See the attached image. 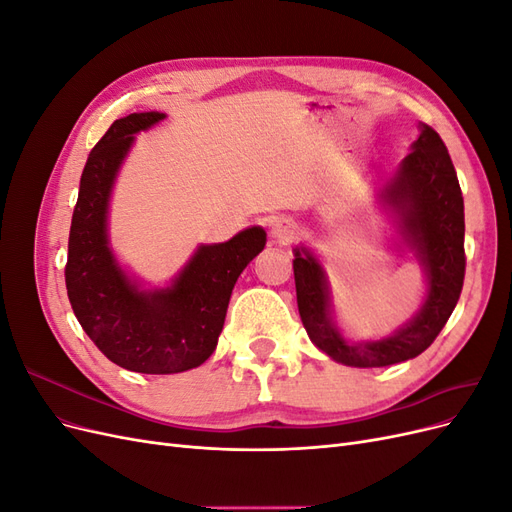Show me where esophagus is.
Returning a JSON list of instances; mask_svg holds the SVG:
<instances>
[{
	"label": "esophagus",
	"mask_w": 512,
	"mask_h": 512,
	"mask_svg": "<svg viewBox=\"0 0 512 512\" xmlns=\"http://www.w3.org/2000/svg\"><path fill=\"white\" fill-rule=\"evenodd\" d=\"M299 235V224L290 218H280L271 226V237L275 243L290 245Z\"/></svg>",
	"instance_id": "esophagus-1"
}]
</instances>
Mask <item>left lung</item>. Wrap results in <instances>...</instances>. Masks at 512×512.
<instances>
[{"label": "left lung", "mask_w": 512, "mask_h": 512, "mask_svg": "<svg viewBox=\"0 0 512 512\" xmlns=\"http://www.w3.org/2000/svg\"><path fill=\"white\" fill-rule=\"evenodd\" d=\"M378 200L393 218L395 247L410 250L425 273L421 307L391 335L363 342L346 339L333 320L329 277L320 258L305 245L292 250L303 327L318 350L348 367H386L425 352L451 318L466 273L463 196L451 156L436 130L423 123L421 136L382 185Z\"/></svg>", "instance_id": "8db88e82"}]
</instances>
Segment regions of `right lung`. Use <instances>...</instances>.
Masks as SVG:
<instances>
[{
  "mask_svg": "<svg viewBox=\"0 0 512 512\" xmlns=\"http://www.w3.org/2000/svg\"><path fill=\"white\" fill-rule=\"evenodd\" d=\"M164 117H121L91 149L68 241L66 288L76 320L108 361L138 374H179L209 359L232 288L267 243L265 228L250 226L224 243L198 245L162 288H145L119 265L108 239L113 185L136 134Z\"/></svg>",
  "mask_w": 512,
  "mask_h": 512,
  "instance_id": "right-lung-1",
  "label": "right lung"
}]
</instances>
